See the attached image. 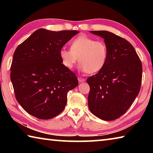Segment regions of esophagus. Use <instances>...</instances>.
<instances>
[{
  "mask_svg": "<svg viewBox=\"0 0 153 153\" xmlns=\"http://www.w3.org/2000/svg\"><path fill=\"white\" fill-rule=\"evenodd\" d=\"M78 81L80 83H82V82L86 81V79H85L84 78H82V77H78Z\"/></svg>",
  "mask_w": 153,
  "mask_h": 153,
  "instance_id": "obj_1",
  "label": "esophagus"
}]
</instances>
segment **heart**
<instances>
[{
  "label": "heart",
  "instance_id": "1",
  "mask_svg": "<svg viewBox=\"0 0 153 153\" xmlns=\"http://www.w3.org/2000/svg\"><path fill=\"white\" fill-rule=\"evenodd\" d=\"M59 55L62 63L67 69H73L79 60L80 71L95 74L105 65L108 50L103 41L82 35L71 41L70 49L62 48Z\"/></svg>",
  "mask_w": 153,
  "mask_h": 153
}]
</instances>
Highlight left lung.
<instances>
[{"instance_id": "left-lung-1", "label": "left lung", "mask_w": 153, "mask_h": 153, "mask_svg": "<svg viewBox=\"0 0 153 153\" xmlns=\"http://www.w3.org/2000/svg\"><path fill=\"white\" fill-rule=\"evenodd\" d=\"M104 38L108 56L104 67L89 77L88 98L92 113L105 121L123 115L140 90L142 66L133 46L128 40L108 31H90Z\"/></svg>"}]
</instances>
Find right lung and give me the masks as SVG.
Masks as SVG:
<instances>
[{"mask_svg": "<svg viewBox=\"0 0 153 153\" xmlns=\"http://www.w3.org/2000/svg\"><path fill=\"white\" fill-rule=\"evenodd\" d=\"M78 33L40 28L17 47L11 80L17 102L30 115L49 120L64 110L67 92L78 85V80L62 63L59 52Z\"/></svg>", "mask_w": 153, "mask_h": 153, "instance_id": "obj_1", "label": "right lung"}]
</instances>
